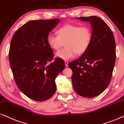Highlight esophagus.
Returning <instances> with one entry per match:
<instances>
[{
  "label": "esophagus",
  "instance_id": "esophagus-1",
  "mask_svg": "<svg viewBox=\"0 0 124 124\" xmlns=\"http://www.w3.org/2000/svg\"><path fill=\"white\" fill-rule=\"evenodd\" d=\"M65 64L66 67L68 66V62H67V61H65Z\"/></svg>",
  "mask_w": 124,
  "mask_h": 124
}]
</instances>
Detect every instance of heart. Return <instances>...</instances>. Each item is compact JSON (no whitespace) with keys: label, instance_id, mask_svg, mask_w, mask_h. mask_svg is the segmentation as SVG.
<instances>
[{"label":"heart","instance_id":"heart-1","mask_svg":"<svg viewBox=\"0 0 124 124\" xmlns=\"http://www.w3.org/2000/svg\"><path fill=\"white\" fill-rule=\"evenodd\" d=\"M58 35L49 34L46 41L52 49L58 50L63 45V49L56 53V56L63 60H69L76 54L80 55L87 50L92 39V31L87 26H79L74 24H66L58 30Z\"/></svg>","mask_w":124,"mask_h":124}]
</instances>
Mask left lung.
Segmentation results:
<instances>
[{"mask_svg":"<svg viewBox=\"0 0 124 124\" xmlns=\"http://www.w3.org/2000/svg\"><path fill=\"white\" fill-rule=\"evenodd\" d=\"M91 23L92 39L87 50L69 63L73 71V89L78 94L92 98L108 86L116 62V43L110 28L99 17L78 18Z\"/></svg>","mask_w":124,"mask_h":124,"instance_id":"8db88e82","label":"left lung"}]
</instances>
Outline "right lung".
I'll list each match as a JSON object with an SVG mask.
<instances>
[{"instance_id": "1", "label": "right lung", "mask_w": 124, "mask_h": 124, "mask_svg": "<svg viewBox=\"0 0 124 124\" xmlns=\"http://www.w3.org/2000/svg\"><path fill=\"white\" fill-rule=\"evenodd\" d=\"M58 19L31 20L17 30L9 50L10 65L19 90L37 101L51 98L55 93V79L65 67L64 61L54 58L46 38Z\"/></svg>"}]
</instances>
